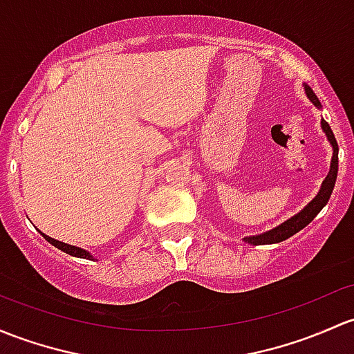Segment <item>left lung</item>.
<instances>
[{
    "instance_id": "left-lung-1",
    "label": "left lung",
    "mask_w": 354,
    "mask_h": 354,
    "mask_svg": "<svg viewBox=\"0 0 354 354\" xmlns=\"http://www.w3.org/2000/svg\"><path fill=\"white\" fill-rule=\"evenodd\" d=\"M304 89H305V95H307V98L314 103L315 109H322L321 102H319V98L315 96V93L312 91V88L308 86V84H304ZM321 127H322V132L326 133L327 140H329L330 147H333V158H330L329 173H327L326 180L322 181V187H321V189H319L317 195H315V198L312 200V202H308L307 205H305L302 210L299 212V214H295L293 217H290L288 221H285L283 224L277 225L274 229L266 230V232H263V234H258V236L244 237L243 239L244 243L252 244V245L281 243V241L288 239V237H292L293 234H297L299 230H302L305 225L310 224V222L314 221L315 215H317L319 212L326 207V203L329 202V196H330V193H333L334 183H336V178H337V152H339V149H337L336 137H334L333 130H330L329 124H327L324 118L321 120Z\"/></svg>"
}]
</instances>
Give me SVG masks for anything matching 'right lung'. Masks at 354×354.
<instances>
[{
    "label": "right lung",
    "instance_id": "add662e5",
    "mask_svg": "<svg viewBox=\"0 0 354 354\" xmlns=\"http://www.w3.org/2000/svg\"><path fill=\"white\" fill-rule=\"evenodd\" d=\"M40 234H42V236L46 237V241H49V243H50L52 245H55V248H57V249H61V251H64L66 254H69V256H74V258H83V259H95V256H93L91 252H89V251H86V249H83V248H77V245H71V244L61 243V241H57V239H52V237L46 236V234H44V232H40Z\"/></svg>",
    "mask_w": 354,
    "mask_h": 354
}]
</instances>
